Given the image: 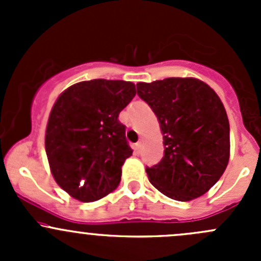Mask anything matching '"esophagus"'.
<instances>
[{
    "label": "esophagus",
    "mask_w": 261,
    "mask_h": 261,
    "mask_svg": "<svg viewBox=\"0 0 261 261\" xmlns=\"http://www.w3.org/2000/svg\"><path fill=\"white\" fill-rule=\"evenodd\" d=\"M141 147H143V140H140L138 144H136V145H135V151L139 152L141 150Z\"/></svg>",
    "instance_id": "esophagus-1"
}]
</instances>
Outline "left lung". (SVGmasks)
<instances>
[{"instance_id":"obj_1","label":"left lung","mask_w":261,"mask_h":261,"mask_svg":"<svg viewBox=\"0 0 261 261\" xmlns=\"http://www.w3.org/2000/svg\"><path fill=\"white\" fill-rule=\"evenodd\" d=\"M138 94L159 121L164 156L146 168L164 196L187 202L217 183L230 159V123L215 91L198 78L139 82Z\"/></svg>"}]
</instances>
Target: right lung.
<instances>
[{"instance_id": "1", "label": "right lung", "mask_w": 261, "mask_h": 261, "mask_svg": "<svg viewBox=\"0 0 261 261\" xmlns=\"http://www.w3.org/2000/svg\"><path fill=\"white\" fill-rule=\"evenodd\" d=\"M133 82L92 80L59 94L45 130V151L58 186L81 202H94L120 184L133 149L120 112L135 97Z\"/></svg>"}]
</instances>
